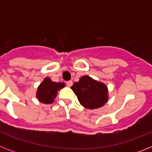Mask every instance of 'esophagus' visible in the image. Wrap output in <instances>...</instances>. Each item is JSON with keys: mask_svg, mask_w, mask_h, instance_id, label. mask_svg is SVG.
<instances>
[{"mask_svg": "<svg viewBox=\"0 0 152 152\" xmlns=\"http://www.w3.org/2000/svg\"><path fill=\"white\" fill-rule=\"evenodd\" d=\"M66 84H67V86H68V87H72V84H73V82H72V80H68V81H67L66 82Z\"/></svg>", "mask_w": 152, "mask_h": 152, "instance_id": "esophagus-1", "label": "esophagus"}]
</instances>
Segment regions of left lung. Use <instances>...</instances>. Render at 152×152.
I'll list each match as a JSON object with an SVG mask.
<instances>
[{
    "label": "left lung",
    "mask_w": 152,
    "mask_h": 152,
    "mask_svg": "<svg viewBox=\"0 0 152 152\" xmlns=\"http://www.w3.org/2000/svg\"><path fill=\"white\" fill-rule=\"evenodd\" d=\"M77 95L80 105L84 108L94 110L103 107L109 99L108 88L104 83L84 75L71 87Z\"/></svg>",
    "instance_id": "1"
}]
</instances>
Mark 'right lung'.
Masks as SVG:
<instances>
[{"instance_id": "1", "label": "right lung", "mask_w": 152, "mask_h": 152, "mask_svg": "<svg viewBox=\"0 0 152 152\" xmlns=\"http://www.w3.org/2000/svg\"><path fill=\"white\" fill-rule=\"evenodd\" d=\"M65 87L64 83L54 82L49 77H45L43 81L39 85L36 91V97L39 101L45 104L54 102L58 94V91Z\"/></svg>"}]
</instances>
